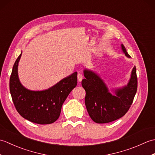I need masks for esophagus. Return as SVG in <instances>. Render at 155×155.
<instances>
[{
	"mask_svg": "<svg viewBox=\"0 0 155 155\" xmlns=\"http://www.w3.org/2000/svg\"><path fill=\"white\" fill-rule=\"evenodd\" d=\"M77 78H78V82H81L82 80H83V74L78 73V75H77Z\"/></svg>",
	"mask_w": 155,
	"mask_h": 155,
	"instance_id": "1",
	"label": "esophagus"
}]
</instances>
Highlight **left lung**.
<instances>
[{"label": "left lung", "instance_id": "8db88e82", "mask_svg": "<svg viewBox=\"0 0 155 155\" xmlns=\"http://www.w3.org/2000/svg\"><path fill=\"white\" fill-rule=\"evenodd\" d=\"M121 47L127 57H130L124 45ZM84 75L85 79L82 81V86L86 91L85 105L92 120L97 123H107L118 119L127 113L137 91L135 67L127 86L115 91L116 96L108 93L106 85L97 74L84 70Z\"/></svg>", "mask_w": 155, "mask_h": 155}]
</instances>
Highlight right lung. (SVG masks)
Segmentation results:
<instances>
[{
  "mask_svg": "<svg viewBox=\"0 0 155 155\" xmlns=\"http://www.w3.org/2000/svg\"><path fill=\"white\" fill-rule=\"evenodd\" d=\"M21 54L13 66L10 77V92L18 113L32 123L40 124L53 123L60 116L62 105L77 84V72L64 78L48 90L32 91L21 84L18 64Z\"/></svg>",
  "mask_w": 155,
  "mask_h": 155,
  "instance_id": "1",
  "label": "right lung"
}]
</instances>
